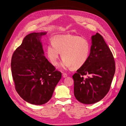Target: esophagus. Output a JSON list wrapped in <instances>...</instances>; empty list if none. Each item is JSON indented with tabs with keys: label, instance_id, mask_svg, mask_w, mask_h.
I'll use <instances>...</instances> for the list:
<instances>
[{
	"label": "esophagus",
	"instance_id": "1",
	"mask_svg": "<svg viewBox=\"0 0 126 126\" xmlns=\"http://www.w3.org/2000/svg\"><path fill=\"white\" fill-rule=\"evenodd\" d=\"M62 76H63V78H66V77H67V75L66 74H65V73H63Z\"/></svg>",
	"mask_w": 126,
	"mask_h": 126
}]
</instances>
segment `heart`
Masks as SVG:
<instances>
[{
	"mask_svg": "<svg viewBox=\"0 0 126 126\" xmlns=\"http://www.w3.org/2000/svg\"><path fill=\"white\" fill-rule=\"evenodd\" d=\"M90 51L87 40L78 36L57 35L47 48V55L53 65L58 63L61 53V66L64 68H79L87 62Z\"/></svg>",
	"mask_w": 126,
	"mask_h": 126,
	"instance_id": "1",
	"label": "heart"
}]
</instances>
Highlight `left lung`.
<instances>
[{
	"label": "left lung",
	"instance_id": "left-lung-1",
	"mask_svg": "<svg viewBox=\"0 0 126 126\" xmlns=\"http://www.w3.org/2000/svg\"><path fill=\"white\" fill-rule=\"evenodd\" d=\"M91 39L87 62L72 76L75 96L85 104L95 103L105 96L115 71L113 56L103 37L97 32Z\"/></svg>",
	"mask_w": 126,
	"mask_h": 126
}]
</instances>
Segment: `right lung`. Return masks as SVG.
I'll return each mask as SVG.
<instances>
[{
    "instance_id": "right-lung-1",
    "label": "right lung",
    "mask_w": 126,
    "mask_h": 126,
    "mask_svg": "<svg viewBox=\"0 0 126 126\" xmlns=\"http://www.w3.org/2000/svg\"><path fill=\"white\" fill-rule=\"evenodd\" d=\"M46 32L26 36L15 50L11 60V70L15 87L24 101L40 105L51 98L62 74L46 59L41 37Z\"/></svg>"
}]
</instances>
